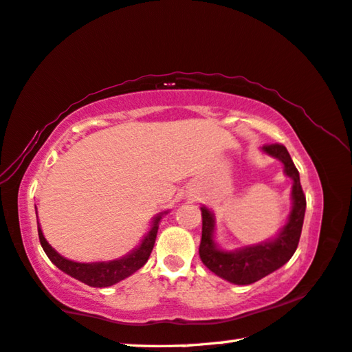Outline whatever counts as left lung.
I'll list each match as a JSON object with an SVG mask.
<instances>
[{"label": "left lung", "mask_w": 352, "mask_h": 352, "mask_svg": "<svg viewBox=\"0 0 352 352\" xmlns=\"http://www.w3.org/2000/svg\"><path fill=\"white\" fill-rule=\"evenodd\" d=\"M261 150L283 164L285 175L293 180L292 186V211L287 224L272 239L250 244L235 250H224L214 241V214L204 205L202 208V239L199 255L202 263L211 272L235 285H250L282 267L296 252L302 232L305 214V196L300 186L299 172L294 166L288 150L282 144L263 146Z\"/></svg>", "instance_id": "1"}]
</instances>
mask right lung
I'll use <instances>...</instances> for the list:
<instances>
[{"instance_id": "add662e5", "label": "right lung", "mask_w": 352, "mask_h": 352, "mask_svg": "<svg viewBox=\"0 0 352 352\" xmlns=\"http://www.w3.org/2000/svg\"><path fill=\"white\" fill-rule=\"evenodd\" d=\"M167 211H163V213L156 214L152 221V227L147 232V235L144 236L141 244L131 250L130 254H126L120 258L116 260H109V261H92V263H80V261H74L65 258V256L60 255L59 252L50 246L48 241L43 236V232L41 228V224L37 221V230H38V239H41V244L43 250L52 263L59 267L60 271L65 272V274L72 276L76 280H80L82 283H86L89 287H96V288H104V287H111L114 283L124 280L128 276L135 274L138 270L147 263L150 254H152V249L155 246V239H156V233H158V227H160V221L163 214H166Z\"/></svg>"}]
</instances>
